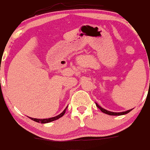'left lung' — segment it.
I'll return each mask as SVG.
<instances>
[{
  "label": "left lung",
  "instance_id": "1",
  "mask_svg": "<svg viewBox=\"0 0 150 150\" xmlns=\"http://www.w3.org/2000/svg\"><path fill=\"white\" fill-rule=\"evenodd\" d=\"M96 106L98 107L99 109H100L102 112H104V113H106V114L110 115V116H122V115H125V114H126V113H128L130 111L132 110H132H127V111H125V112H111V111H109V110H107L104 109V108H102V107H100V106H99L98 104H96Z\"/></svg>",
  "mask_w": 150,
  "mask_h": 150
}]
</instances>
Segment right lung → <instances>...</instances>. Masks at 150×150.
<instances>
[{
  "label": "right lung",
  "instance_id": "add662e5",
  "mask_svg": "<svg viewBox=\"0 0 150 150\" xmlns=\"http://www.w3.org/2000/svg\"><path fill=\"white\" fill-rule=\"evenodd\" d=\"M67 107H66L65 109L64 110V111L62 112V113H60V114L58 115V116H55V117L49 118V119H34V118H30V117H29V118H30V120H34V121L37 122L43 123H43H48V122H52V121H55V120H59V118H61L62 116H63L64 114L65 113L66 110H67Z\"/></svg>",
  "mask_w": 150,
  "mask_h": 150
}]
</instances>
